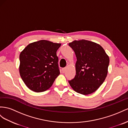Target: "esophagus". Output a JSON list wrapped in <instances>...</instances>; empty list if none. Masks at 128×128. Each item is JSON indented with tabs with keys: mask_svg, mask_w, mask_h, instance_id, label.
<instances>
[{
	"mask_svg": "<svg viewBox=\"0 0 128 128\" xmlns=\"http://www.w3.org/2000/svg\"><path fill=\"white\" fill-rule=\"evenodd\" d=\"M65 70H66V68H62V72H63V73H64L65 72Z\"/></svg>",
	"mask_w": 128,
	"mask_h": 128,
	"instance_id": "obj_1",
	"label": "esophagus"
}]
</instances>
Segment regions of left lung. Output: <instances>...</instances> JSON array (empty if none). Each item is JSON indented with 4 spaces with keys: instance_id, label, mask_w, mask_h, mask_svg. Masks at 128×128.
I'll return each instance as SVG.
<instances>
[{
    "instance_id": "8db88e82",
    "label": "left lung",
    "mask_w": 128,
    "mask_h": 128,
    "mask_svg": "<svg viewBox=\"0 0 128 128\" xmlns=\"http://www.w3.org/2000/svg\"><path fill=\"white\" fill-rule=\"evenodd\" d=\"M68 45L77 57L76 74L68 80L76 92L87 95L103 84L108 74L109 57L99 44L87 40H74Z\"/></svg>"
}]
</instances>
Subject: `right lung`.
<instances>
[{"instance_id":"1","label":"right lung","mask_w":128,"mask_h":128,"mask_svg":"<svg viewBox=\"0 0 128 128\" xmlns=\"http://www.w3.org/2000/svg\"><path fill=\"white\" fill-rule=\"evenodd\" d=\"M60 43L41 40L28 44L19 56V73L27 87L36 92L49 89L60 74L56 52Z\"/></svg>"}]
</instances>
